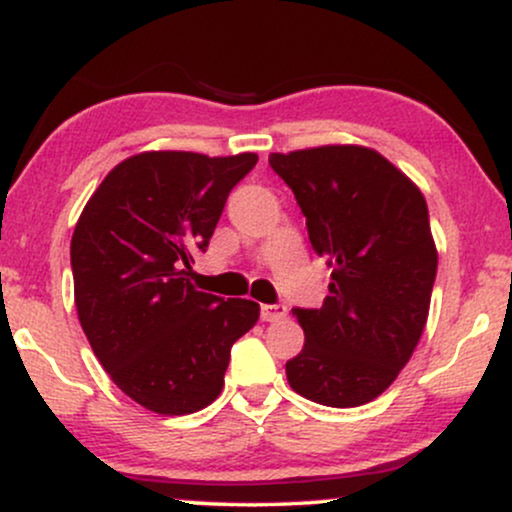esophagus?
Instances as JSON below:
<instances>
[{
    "label": "esophagus",
    "instance_id": "esophagus-1",
    "mask_svg": "<svg viewBox=\"0 0 512 512\" xmlns=\"http://www.w3.org/2000/svg\"><path fill=\"white\" fill-rule=\"evenodd\" d=\"M286 316H288L286 304H262V321L276 323L286 319Z\"/></svg>",
    "mask_w": 512,
    "mask_h": 512
}]
</instances>
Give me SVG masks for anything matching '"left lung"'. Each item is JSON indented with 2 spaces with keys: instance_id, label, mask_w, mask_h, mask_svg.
I'll return each instance as SVG.
<instances>
[{
  "instance_id": "8db88e82",
  "label": "left lung",
  "mask_w": 512,
  "mask_h": 512,
  "mask_svg": "<svg viewBox=\"0 0 512 512\" xmlns=\"http://www.w3.org/2000/svg\"><path fill=\"white\" fill-rule=\"evenodd\" d=\"M312 248L333 267L321 309H293L302 352L286 364L304 399L349 409L380 397L411 359L430 312L437 248L428 203L378 151L354 144L271 153Z\"/></svg>"
}]
</instances>
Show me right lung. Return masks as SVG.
Wrapping results in <instances>:
<instances>
[{
  "mask_svg": "<svg viewBox=\"0 0 512 512\" xmlns=\"http://www.w3.org/2000/svg\"><path fill=\"white\" fill-rule=\"evenodd\" d=\"M255 163V153H137L106 174L77 219L70 264L82 331L113 383L160 416L212 404L231 345L260 319L257 302L191 283L193 250L208 248Z\"/></svg>",
  "mask_w": 512,
  "mask_h": 512,
  "instance_id": "obj_1",
  "label": "right lung"
}]
</instances>
